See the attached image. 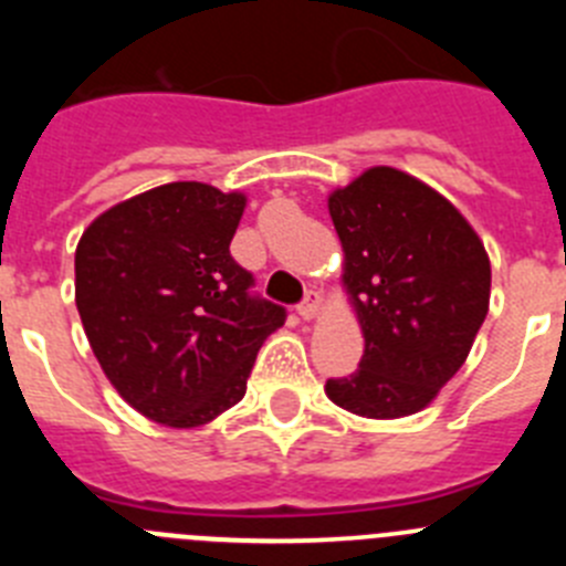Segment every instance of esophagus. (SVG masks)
<instances>
[{"label": "esophagus", "mask_w": 566, "mask_h": 566, "mask_svg": "<svg viewBox=\"0 0 566 566\" xmlns=\"http://www.w3.org/2000/svg\"><path fill=\"white\" fill-rule=\"evenodd\" d=\"M319 312H323V297H319V292H308L306 300L297 306V314L303 319H314Z\"/></svg>", "instance_id": "1"}]
</instances>
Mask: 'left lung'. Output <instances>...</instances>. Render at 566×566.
<instances>
[{"label":"left lung","mask_w":566,"mask_h":566,"mask_svg":"<svg viewBox=\"0 0 566 566\" xmlns=\"http://www.w3.org/2000/svg\"><path fill=\"white\" fill-rule=\"evenodd\" d=\"M365 352L328 379L334 405L365 419L422 411L462 368L490 306V258L476 229L413 175L371 167L328 195Z\"/></svg>","instance_id":"1"}]
</instances>
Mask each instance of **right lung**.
<instances>
[{
	"label": "right lung",
	"instance_id": "obj_1",
	"mask_svg": "<svg viewBox=\"0 0 566 566\" xmlns=\"http://www.w3.org/2000/svg\"><path fill=\"white\" fill-rule=\"evenodd\" d=\"M243 192L175 181L115 203L76 247V308L90 348L135 411L167 428L212 422L247 394L286 308L249 294L229 243Z\"/></svg>",
	"mask_w": 566,
	"mask_h": 566
}]
</instances>
